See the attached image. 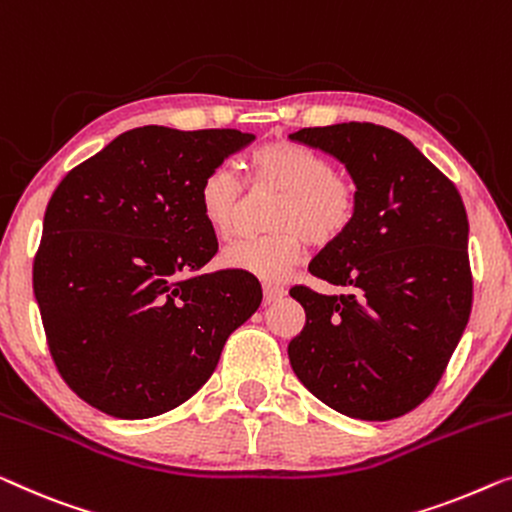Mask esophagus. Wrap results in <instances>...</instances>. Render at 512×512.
<instances>
[{"mask_svg": "<svg viewBox=\"0 0 512 512\" xmlns=\"http://www.w3.org/2000/svg\"><path fill=\"white\" fill-rule=\"evenodd\" d=\"M263 293H265V302H277L286 295V288L284 286H274V284H265Z\"/></svg>", "mask_w": 512, "mask_h": 512, "instance_id": "obj_1", "label": "esophagus"}]
</instances>
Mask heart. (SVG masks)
I'll list each match as a JSON object with an SVG mask.
<instances>
[{"mask_svg":"<svg viewBox=\"0 0 512 512\" xmlns=\"http://www.w3.org/2000/svg\"><path fill=\"white\" fill-rule=\"evenodd\" d=\"M254 182L272 184L284 191L272 214L277 233L240 240L221 251V265L247 272L251 277L277 284L284 281L305 254V242H337L351 228L358 212L355 187L335 164L311 147L277 140L249 157ZM198 212L217 238L233 235L240 217L242 187L231 168L207 170L196 191Z\"/></svg>","mask_w":512,"mask_h":512,"instance_id":"heart-1","label":"heart"}]
</instances>
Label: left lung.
<instances>
[{"instance_id": "left-lung-1", "label": "left lung", "mask_w": 512, "mask_h": 512, "mask_svg": "<svg viewBox=\"0 0 512 512\" xmlns=\"http://www.w3.org/2000/svg\"><path fill=\"white\" fill-rule=\"evenodd\" d=\"M344 164L358 212L309 263L346 288L293 286L305 328L288 344L300 383L330 409L390 420L429 397L471 314L469 219L455 184L402 133L369 122L288 136Z\"/></svg>"}]
</instances>
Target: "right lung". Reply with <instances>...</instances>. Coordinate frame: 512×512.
<instances>
[{
	"mask_svg": "<svg viewBox=\"0 0 512 512\" xmlns=\"http://www.w3.org/2000/svg\"><path fill=\"white\" fill-rule=\"evenodd\" d=\"M254 138L150 124L120 133L59 182L34 295L59 374L94 409L140 420L184 404L261 307L251 274L201 272L217 238L196 201L207 170Z\"/></svg>",
	"mask_w": 512,
	"mask_h": 512,
	"instance_id": "obj_1",
	"label": "right lung"
}]
</instances>
